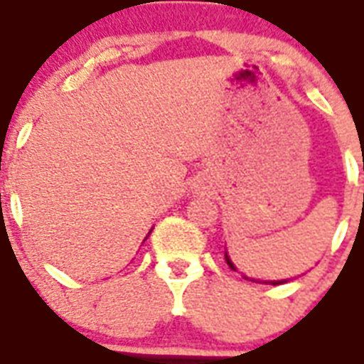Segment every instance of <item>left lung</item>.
Instances as JSON below:
<instances>
[{
  "instance_id": "left-lung-1",
  "label": "left lung",
  "mask_w": 364,
  "mask_h": 364,
  "mask_svg": "<svg viewBox=\"0 0 364 364\" xmlns=\"http://www.w3.org/2000/svg\"><path fill=\"white\" fill-rule=\"evenodd\" d=\"M226 261H228V265H230V267L234 269V265H232V261L228 259V255H226ZM282 282H284V281H273V282H271V284H282Z\"/></svg>"
}]
</instances>
